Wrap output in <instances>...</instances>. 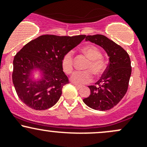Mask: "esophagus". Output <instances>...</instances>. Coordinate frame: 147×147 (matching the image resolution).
Segmentation results:
<instances>
[{
	"mask_svg": "<svg viewBox=\"0 0 147 147\" xmlns=\"http://www.w3.org/2000/svg\"><path fill=\"white\" fill-rule=\"evenodd\" d=\"M74 86H75L77 88H81V87H82V86H81V85H78V84H74Z\"/></svg>",
	"mask_w": 147,
	"mask_h": 147,
	"instance_id": "34e87169",
	"label": "esophagus"
}]
</instances>
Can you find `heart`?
<instances>
[{
  "mask_svg": "<svg viewBox=\"0 0 147 147\" xmlns=\"http://www.w3.org/2000/svg\"><path fill=\"white\" fill-rule=\"evenodd\" d=\"M82 53L89 59V62L86 66V71H76L72 74L71 80L75 84H86L91 82L94 75L100 76L105 70V63L101 59V51L96 47L87 46L81 49ZM61 66L65 73L69 74L74 70V52L70 51L63 56Z\"/></svg>",
  "mask_w": 147,
  "mask_h": 147,
  "instance_id": "obj_1",
  "label": "heart"
}]
</instances>
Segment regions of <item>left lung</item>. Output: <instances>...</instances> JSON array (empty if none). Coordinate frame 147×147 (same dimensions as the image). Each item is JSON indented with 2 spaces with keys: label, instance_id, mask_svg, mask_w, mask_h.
<instances>
[{
  "label": "left lung",
  "instance_id": "left-lung-1",
  "mask_svg": "<svg viewBox=\"0 0 147 147\" xmlns=\"http://www.w3.org/2000/svg\"><path fill=\"white\" fill-rule=\"evenodd\" d=\"M86 40L102 47L109 57V63L95 85L88 86L91 94L83 101L93 109L109 110L122 99L127 91L131 74L130 58L122 47L105 36H87Z\"/></svg>",
  "mask_w": 147,
  "mask_h": 147
}]
</instances>
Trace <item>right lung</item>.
Listing matches in <instances>:
<instances>
[{"label": "right lung", "instance_id": "obj_1", "mask_svg": "<svg viewBox=\"0 0 147 147\" xmlns=\"http://www.w3.org/2000/svg\"><path fill=\"white\" fill-rule=\"evenodd\" d=\"M85 35L59 36L43 35L26 44L15 56L12 78L20 99L35 110H46L57 103L63 86L69 84L61 60L67 52L79 44ZM40 69L44 76L33 81L32 70Z\"/></svg>", "mask_w": 147, "mask_h": 147}]
</instances>
